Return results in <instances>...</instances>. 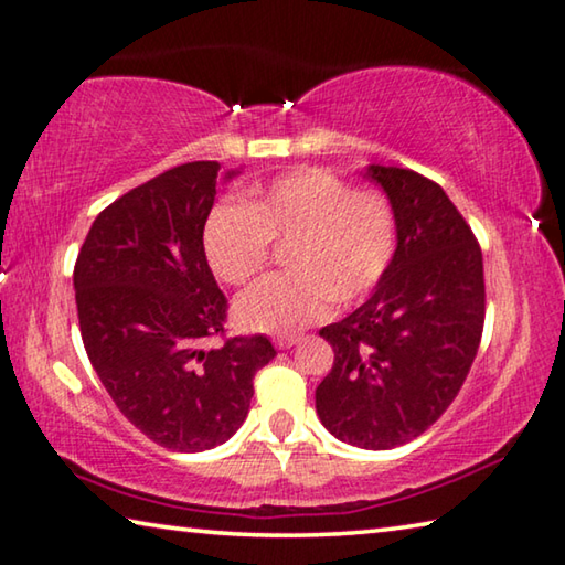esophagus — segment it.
I'll return each instance as SVG.
<instances>
[{"label":"esophagus","mask_w":565,"mask_h":565,"mask_svg":"<svg viewBox=\"0 0 565 565\" xmlns=\"http://www.w3.org/2000/svg\"><path fill=\"white\" fill-rule=\"evenodd\" d=\"M299 342H301V337H276V339H274L276 349H289V347L299 344Z\"/></svg>","instance_id":"1"}]
</instances>
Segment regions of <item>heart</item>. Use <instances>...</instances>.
Instances as JSON below:
<instances>
[{"mask_svg": "<svg viewBox=\"0 0 565 565\" xmlns=\"http://www.w3.org/2000/svg\"><path fill=\"white\" fill-rule=\"evenodd\" d=\"M274 244L289 246V274L254 286L236 301L246 329L291 334L324 319L331 303L377 289L397 250L395 205L377 188H354L324 166L276 175L246 205H218L203 228L209 266L223 284L246 286L271 264Z\"/></svg>", "mask_w": 565, "mask_h": 565, "instance_id": "heart-1", "label": "heart"}]
</instances>
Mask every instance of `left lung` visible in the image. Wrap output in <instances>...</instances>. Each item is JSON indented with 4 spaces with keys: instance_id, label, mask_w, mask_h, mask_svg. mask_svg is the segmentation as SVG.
<instances>
[{
    "instance_id": "8db88e82",
    "label": "left lung",
    "mask_w": 565,
    "mask_h": 565,
    "mask_svg": "<svg viewBox=\"0 0 565 565\" xmlns=\"http://www.w3.org/2000/svg\"><path fill=\"white\" fill-rule=\"evenodd\" d=\"M397 213V250L360 309L319 331L334 364L317 412L337 440L392 450L425 433L458 397L486 324L476 234L429 178L370 166Z\"/></svg>"
}]
</instances>
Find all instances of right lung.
I'll list each match as a JSON object with an SVG mask.
<instances>
[{
    "label": "right lung",
    "instance_id": "right-lung-1",
    "mask_svg": "<svg viewBox=\"0 0 565 565\" xmlns=\"http://www.w3.org/2000/svg\"><path fill=\"white\" fill-rule=\"evenodd\" d=\"M218 170L193 160L120 195L89 226L73 271L89 364L128 423L173 452L226 443L276 356L264 334L226 337L228 299L203 250Z\"/></svg>",
    "mask_w": 565,
    "mask_h": 565
}]
</instances>
